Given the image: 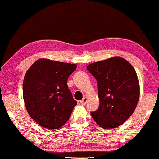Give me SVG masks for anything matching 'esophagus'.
Masks as SVG:
<instances>
[{"instance_id":"esophagus-1","label":"esophagus","mask_w":159,"mask_h":159,"mask_svg":"<svg viewBox=\"0 0 159 159\" xmlns=\"http://www.w3.org/2000/svg\"><path fill=\"white\" fill-rule=\"evenodd\" d=\"M80 103L83 104V105H85L87 103V97H84L81 101H80Z\"/></svg>"}]
</instances>
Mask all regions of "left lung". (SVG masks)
Returning <instances> with one entry per match:
<instances>
[{"label": "left lung", "mask_w": 159, "mask_h": 159, "mask_svg": "<svg viewBox=\"0 0 159 159\" xmlns=\"http://www.w3.org/2000/svg\"><path fill=\"white\" fill-rule=\"evenodd\" d=\"M87 69L97 81L99 106L91 116L98 125L112 129L122 125L136 109L140 94L138 76L120 57L93 62Z\"/></svg>", "instance_id": "obj_1"}]
</instances>
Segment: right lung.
I'll list each match as a JSON object with an SVG mask.
<instances>
[{
	"label": "right lung",
	"mask_w": 159,
	"mask_h": 159,
	"mask_svg": "<svg viewBox=\"0 0 159 159\" xmlns=\"http://www.w3.org/2000/svg\"><path fill=\"white\" fill-rule=\"evenodd\" d=\"M76 68V64L43 58L26 71L23 100L29 116L40 126L56 130L68 121L76 101L68 89L67 80Z\"/></svg>",
	"instance_id": "obj_1"
}]
</instances>
